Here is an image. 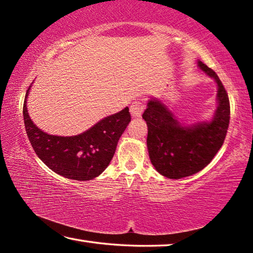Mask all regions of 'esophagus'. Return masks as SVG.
<instances>
[{
	"label": "esophagus",
	"instance_id": "34e87169",
	"mask_svg": "<svg viewBox=\"0 0 253 253\" xmlns=\"http://www.w3.org/2000/svg\"><path fill=\"white\" fill-rule=\"evenodd\" d=\"M145 109V106L143 102L140 101H134L132 104L130 105V115L132 118H139L142 116L143 111Z\"/></svg>",
	"mask_w": 253,
	"mask_h": 253
}]
</instances>
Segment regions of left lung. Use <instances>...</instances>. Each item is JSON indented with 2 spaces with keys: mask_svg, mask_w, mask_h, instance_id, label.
Returning a JSON list of instances; mask_svg holds the SVG:
<instances>
[{
  "mask_svg": "<svg viewBox=\"0 0 253 253\" xmlns=\"http://www.w3.org/2000/svg\"><path fill=\"white\" fill-rule=\"evenodd\" d=\"M198 67L216 84V108L209 121L183 123L158 98H151L143 119L147 124V149L154 168L163 176L178 179L202 170L224 142L230 102L219 77L198 60Z\"/></svg>",
  "mask_w": 253,
  "mask_h": 253,
  "instance_id": "left-lung-1",
  "label": "left lung"
}]
</instances>
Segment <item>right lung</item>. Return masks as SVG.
Returning a JSON list of instances; mask_svg holds the SVG:
<instances>
[{"label": "right lung", "instance_id": "obj_1", "mask_svg": "<svg viewBox=\"0 0 253 253\" xmlns=\"http://www.w3.org/2000/svg\"><path fill=\"white\" fill-rule=\"evenodd\" d=\"M33 84V83H32ZM25 95L23 117L25 130L38 157L61 176L75 181H90L104 172L116 151L118 140L130 122L128 107L102 118L81 134L50 135L34 124L28 113Z\"/></svg>", "mask_w": 253, "mask_h": 253}]
</instances>
